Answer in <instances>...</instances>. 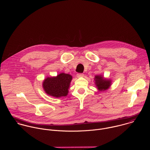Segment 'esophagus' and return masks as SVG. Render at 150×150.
I'll return each mask as SVG.
<instances>
[{
    "label": "esophagus",
    "instance_id": "esophagus-1",
    "mask_svg": "<svg viewBox=\"0 0 150 150\" xmlns=\"http://www.w3.org/2000/svg\"><path fill=\"white\" fill-rule=\"evenodd\" d=\"M77 77H83L84 74H83V73H77Z\"/></svg>",
    "mask_w": 150,
    "mask_h": 150
}]
</instances>
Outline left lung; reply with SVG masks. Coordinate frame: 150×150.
<instances>
[{"mask_svg": "<svg viewBox=\"0 0 150 150\" xmlns=\"http://www.w3.org/2000/svg\"><path fill=\"white\" fill-rule=\"evenodd\" d=\"M95 80L96 81L95 84L100 91H106L110 86V80L105 79L101 76H96Z\"/></svg>", "mask_w": 150, "mask_h": 150, "instance_id": "8db88e82", "label": "left lung"}]
</instances>
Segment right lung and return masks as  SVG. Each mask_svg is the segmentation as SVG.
<instances>
[{
  "label": "right lung",
  "instance_id": "obj_1",
  "mask_svg": "<svg viewBox=\"0 0 150 150\" xmlns=\"http://www.w3.org/2000/svg\"><path fill=\"white\" fill-rule=\"evenodd\" d=\"M72 76L66 73H61L55 77H47L43 82V88L49 95L60 98L66 96Z\"/></svg>",
  "mask_w": 150,
  "mask_h": 150
}]
</instances>
